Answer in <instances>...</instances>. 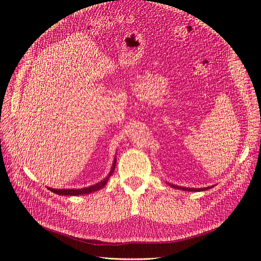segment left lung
I'll use <instances>...</instances> for the list:
<instances>
[{
	"label": "left lung",
	"instance_id": "8db88e82",
	"mask_svg": "<svg viewBox=\"0 0 261 261\" xmlns=\"http://www.w3.org/2000/svg\"><path fill=\"white\" fill-rule=\"evenodd\" d=\"M171 187L173 188H176V189H181V191H187V192H200V191H207V189L213 187L215 185L212 186H207V187H200V188H196V187H184V186H178L175 184H172V183H168Z\"/></svg>",
	"mask_w": 261,
	"mask_h": 261
}]
</instances>
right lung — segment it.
Returning a JSON list of instances; mask_svg holds the SVG:
<instances>
[{
    "label": "right lung",
    "mask_w": 261,
    "mask_h": 261,
    "mask_svg": "<svg viewBox=\"0 0 261 261\" xmlns=\"http://www.w3.org/2000/svg\"><path fill=\"white\" fill-rule=\"evenodd\" d=\"M115 164H116V156L114 158V161L112 163V168H111V171H110V173L108 174L107 177H105L102 180L98 181V183H96L94 185H91V186H88V187H84V188H51V187H48L51 192L58 194V195H62V196H78V195H86V194H90V193H94L99 191V189L103 188L106 186V184L108 183V179L110 178V176L112 175V173L114 172V169H115Z\"/></svg>",
    "instance_id": "add662e5"
}]
</instances>
